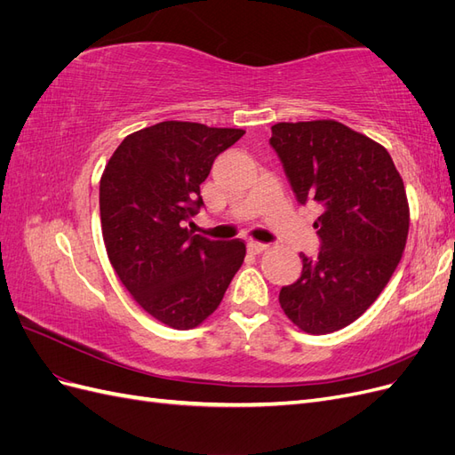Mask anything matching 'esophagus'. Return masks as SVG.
<instances>
[{
	"label": "esophagus",
	"instance_id": "obj_1",
	"mask_svg": "<svg viewBox=\"0 0 455 455\" xmlns=\"http://www.w3.org/2000/svg\"><path fill=\"white\" fill-rule=\"evenodd\" d=\"M249 251H251L252 254H261V252L267 251V244L258 243V241H251V243H249Z\"/></svg>",
	"mask_w": 455,
	"mask_h": 455
}]
</instances>
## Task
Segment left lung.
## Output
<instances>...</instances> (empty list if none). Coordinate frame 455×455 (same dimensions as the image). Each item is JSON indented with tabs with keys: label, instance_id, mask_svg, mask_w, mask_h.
I'll return each mask as SVG.
<instances>
[{
	"label": "left lung",
	"instance_id": "8db88e82",
	"mask_svg": "<svg viewBox=\"0 0 455 455\" xmlns=\"http://www.w3.org/2000/svg\"><path fill=\"white\" fill-rule=\"evenodd\" d=\"M271 146L301 204H321V252H299L301 277L279 304L299 330L346 328L374 304L403 258L410 206L389 151L334 119L277 123Z\"/></svg>",
	"mask_w": 455,
	"mask_h": 455
}]
</instances>
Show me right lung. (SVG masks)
Returning <instances> with one entry per match:
<instances>
[{
    "instance_id": "obj_1",
    "label": "right lung",
    "mask_w": 455,
    "mask_h": 455,
    "mask_svg": "<svg viewBox=\"0 0 455 455\" xmlns=\"http://www.w3.org/2000/svg\"><path fill=\"white\" fill-rule=\"evenodd\" d=\"M243 129L161 121L129 134L100 178V224L109 264L146 313L174 330L218 309L246 256L241 239L211 241L186 224L199 186Z\"/></svg>"
}]
</instances>
